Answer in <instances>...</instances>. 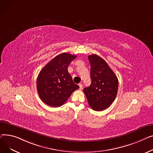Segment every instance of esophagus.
<instances>
[{
    "label": "esophagus",
    "instance_id": "obj_1",
    "mask_svg": "<svg viewBox=\"0 0 153 153\" xmlns=\"http://www.w3.org/2000/svg\"><path fill=\"white\" fill-rule=\"evenodd\" d=\"M79 89H82L83 88V85L82 83L79 84Z\"/></svg>",
    "mask_w": 153,
    "mask_h": 153
}]
</instances>
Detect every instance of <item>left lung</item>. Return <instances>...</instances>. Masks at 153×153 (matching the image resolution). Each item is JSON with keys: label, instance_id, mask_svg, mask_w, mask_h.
I'll return each instance as SVG.
<instances>
[{"label": "left lung", "instance_id": "obj_1", "mask_svg": "<svg viewBox=\"0 0 153 153\" xmlns=\"http://www.w3.org/2000/svg\"><path fill=\"white\" fill-rule=\"evenodd\" d=\"M91 65V84L83 91L89 105L97 111L109 107L117 94L119 81L107 63L96 54L88 56Z\"/></svg>", "mask_w": 153, "mask_h": 153}]
</instances>
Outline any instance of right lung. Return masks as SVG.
<instances>
[{"mask_svg": "<svg viewBox=\"0 0 153 153\" xmlns=\"http://www.w3.org/2000/svg\"><path fill=\"white\" fill-rule=\"evenodd\" d=\"M76 57L75 55L62 53L41 70L37 78V90L45 104L53 107H60L79 88L68 72L70 63Z\"/></svg>", "mask_w": 153, "mask_h": 153, "instance_id": "obj_1", "label": "right lung"}]
</instances>
